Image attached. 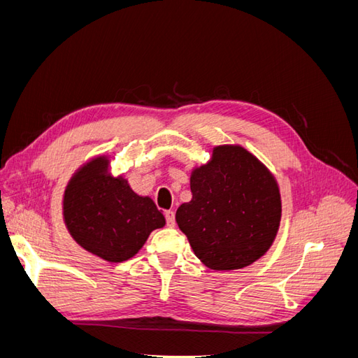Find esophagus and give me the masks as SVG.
Returning <instances> with one entry per match:
<instances>
[{"mask_svg": "<svg viewBox=\"0 0 358 358\" xmlns=\"http://www.w3.org/2000/svg\"><path fill=\"white\" fill-rule=\"evenodd\" d=\"M166 221H167V225H169V227H175V224H176L175 212H173V210H167V212H166Z\"/></svg>", "mask_w": 358, "mask_h": 358, "instance_id": "obj_1", "label": "esophagus"}]
</instances>
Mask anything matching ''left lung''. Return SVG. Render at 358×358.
<instances>
[{"label": "left lung", "mask_w": 358, "mask_h": 358, "mask_svg": "<svg viewBox=\"0 0 358 358\" xmlns=\"http://www.w3.org/2000/svg\"><path fill=\"white\" fill-rule=\"evenodd\" d=\"M191 192L176 222L209 268L246 267L272 246L280 222L278 183L242 146H216L208 164L191 173Z\"/></svg>", "instance_id": "1"}]
</instances>
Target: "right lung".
Segmentation results:
<instances>
[{"label": "right lung", "mask_w": 358, "mask_h": 358, "mask_svg": "<svg viewBox=\"0 0 358 358\" xmlns=\"http://www.w3.org/2000/svg\"><path fill=\"white\" fill-rule=\"evenodd\" d=\"M107 170L109 159L99 157L74 173L64 192V221L86 251L122 263L166 220L152 200L137 196L127 179L112 178Z\"/></svg>", "instance_id": "1"}]
</instances>
